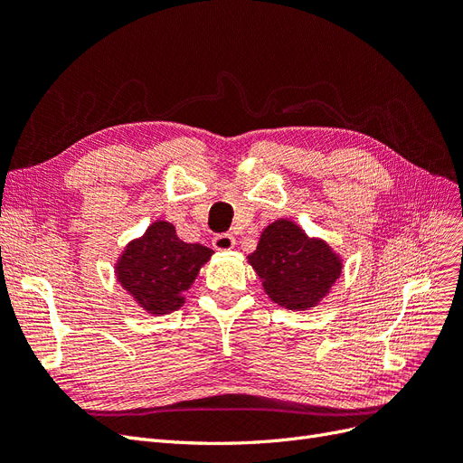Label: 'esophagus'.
<instances>
[{"mask_svg":"<svg viewBox=\"0 0 463 463\" xmlns=\"http://www.w3.org/2000/svg\"><path fill=\"white\" fill-rule=\"evenodd\" d=\"M213 247H214L216 250H232V249L235 247V237H233V235H228V233L216 235L214 240H213Z\"/></svg>","mask_w":463,"mask_h":463,"instance_id":"1","label":"esophagus"}]
</instances>
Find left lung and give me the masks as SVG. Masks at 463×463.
<instances>
[{
	"mask_svg": "<svg viewBox=\"0 0 463 463\" xmlns=\"http://www.w3.org/2000/svg\"><path fill=\"white\" fill-rule=\"evenodd\" d=\"M247 259L269 298L289 311L317 307L342 274V259L326 241L284 218L264 228L255 253Z\"/></svg>",
	"mask_w": 463,
	"mask_h": 463,
	"instance_id": "1",
	"label": "left lung"
}]
</instances>
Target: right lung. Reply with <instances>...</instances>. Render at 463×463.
I'll list each match as a JSON object with an SVG mask.
<instances>
[{
    "label": "right lung",
    "instance_id": "obj_1",
    "mask_svg": "<svg viewBox=\"0 0 463 463\" xmlns=\"http://www.w3.org/2000/svg\"><path fill=\"white\" fill-rule=\"evenodd\" d=\"M214 250L201 243L181 241L174 223L156 220L143 237L125 247L116 262L121 288L150 315H167L185 303L201 266Z\"/></svg>",
    "mask_w": 463,
    "mask_h": 463
}]
</instances>
